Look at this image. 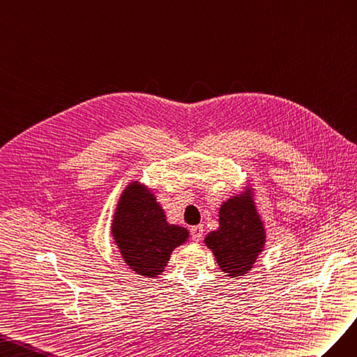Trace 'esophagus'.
I'll return each instance as SVG.
<instances>
[{"label": "esophagus", "instance_id": "obj_1", "mask_svg": "<svg viewBox=\"0 0 357 357\" xmlns=\"http://www.w3.org/2000/svg\"><path fill=\"white\" fill-rule=\"evenodd\" d=\"M190 230H191L192 241L199 242L202 239V236H203V226H195V227H191Z\"/></svg>", "mask_w": 357, "mask_h": 357}]
</instances>
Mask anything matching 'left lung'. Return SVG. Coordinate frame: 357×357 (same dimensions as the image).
<instances>
[{
  "label": "left lung",
  "instance_id": "obj_1",
  "mask_svg": "<svg viewBox=\"0 0 357 357\" xmlns=\"http://www.w3.org/2000/svg\"><path fill=\"white\" fill-rule=\"evenodd\" d=\"M218 224V229L209 231L203 243L213 254L221 272L230 278H241L256 266L268 241L250 182L238 195L221 203Z\"/></svg>",
  "mask_w": 357,
  "mask_h": 357
}]
</instances>
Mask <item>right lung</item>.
I'll return each mask as SVG.
<instances>
[{
	"label": "right lung",
	"instance_id": "add662e5",
	"mask_svg": "<svg viewBox=\"0 0 357 357\" xmlns=\"http://www.w3.org/2000/svg\"><path fill=\"white\" fill-rule=\"evenodd\" d=\"M110 236L126 266L144 278H155L167 266L173 250L188 241L190 233L169 222L155 192L140 179H133L118 199Z\"/></svg>",
	"mask_w": 357,
	"mask_h": 357
}]
</instances>
